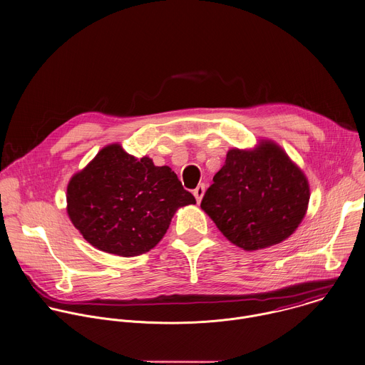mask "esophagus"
Instances as JSON below:
<instances>
[{"mask_svg":"<svg viewBox=\"0 0 365 365\" xmlns=\"http://www.w3.org/2000/svg\"><path fill=\"white\" fill-rule=\"evenodd\" d=\"M205 190H206V186L202 183V185H199L195 190H193V195H195V197H196V200L197 202H200L202 200V197H203V195H205Z\"/></svg>","mask_w":365,"mask_h":365,"instance_id":"1","label":"esophagus"}]
</instances>
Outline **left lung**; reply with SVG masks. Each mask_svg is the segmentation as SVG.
<instances>
[{
    "mask_svg": "<svg viewBox=\"0 0 365 365\" xmlns=\"http://www.w3.org/2000/svg\"><path fill=\"white\" fill-rule=\"evenodd\" d=\"M310 200L307 178L272 140L230 149L200 207L237 247L252 252L282 243L302 223Z\"/></svg>",
    "mask_w": 365,
    "mask_h": 365,
    "instance_id": "8db88e82",
    "label": "left lung"
}]
</instances>
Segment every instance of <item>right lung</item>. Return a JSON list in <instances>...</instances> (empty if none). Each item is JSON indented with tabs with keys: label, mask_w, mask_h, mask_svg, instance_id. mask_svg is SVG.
Returning <instances> with one entry per match:
<instances>
[{
	"label": "right lung",
	"mask_w": 365,
	"mask_h": 365,
	"mask_svg": "<svg viewBox=\"0 0 365 365\" xmlns=\"http://www.w3.org/2000/svg\"><path fill=\"white\" fill-rule=\"evenodd\" d=\"M195 203L169 166L138 159L118 143L101 149L66 187L72 225L93 247L122 257L153 249L176 210Z\"/></svg>",
	"instance_id": "add662e5"
}]
</instances>
